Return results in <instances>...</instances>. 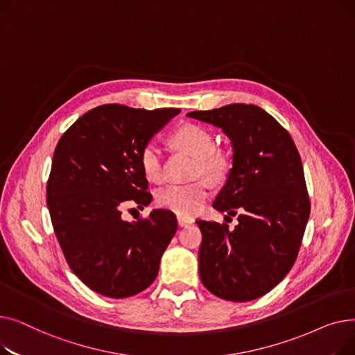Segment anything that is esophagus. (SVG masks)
Wrapping results in <instances>:
<instances>
[{
    "instance_id": "34e87169",
    "label": "esophagus",
    "mask_w": 355,
    "mask_h": 355,
    "mask_svg": "<svg viewBox=\"0 0 355 355\" xmlns=\"http://www.w3.org/2000/svg\"><path fill=\"white\" fill-rule=\"evenodd\" d=\"M177 221H178V226H181V227H185V226H189V225H191V223L194 221L191 217H185V216H178L177 217Z\"/></svg>"
}]
</instances>
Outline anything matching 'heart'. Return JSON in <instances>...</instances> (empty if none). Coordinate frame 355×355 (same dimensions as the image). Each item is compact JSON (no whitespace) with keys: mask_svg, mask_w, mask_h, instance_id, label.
Segmentation results:
<instances>
[{"mask_svg":"<svg viewBox=\"0 0 355 355\" xmlns=\"http://www.w3.org/2000/svg\"><path fill=\"white\" fill-rule=\"evenodd\" d=\"M174 144L198 161V173L209 177H220L227 168V158L214 148L213 135L198 125H184L173 135ZM139 162L145 178L159 182L162 173V151L155 142H148L141 151ZM209 197V185L204 181L193 184H171L158 191L157 202L162 209L178 216L196 214Z\"/></svg>","mask_w":355,"mask_h":355,"instance_id":"1","label":"heart"}]
</instances>
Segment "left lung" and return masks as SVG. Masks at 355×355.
Masks as SVG:
<instances>
[{"instance_id":"8db88e82","label":"left lung","mask_w":355,"mask_h":355,"mask_svg":"<svg viewBox=\"0 0 355 355\" xmlns=\"http://www.w3.org/2000/svg\"><path fill=\"white\" fill-rule=\"evenodd\" d=\"M187 116L220 128L230 139L232 168L213 207L240 213L233 230L197 220L200 279L221 300H257L288 275L300 252L311 210L300 153L288 130L256 105L232 103Z\"/></svg>"}]
</instances>
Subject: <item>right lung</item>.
I'll use <instances>...</instances> for the list:
<instances>
[{
    "instance_id": "add662e5",
    "label": "right lung",
    "mask_w": 355,
    "mask_h": 355,
    "mask_svg": "<svg viewBox=\"0 0 355 355\" xmlns=\"http://www.w3.org/2000/svg\"><path fill=\"white\" fill-rule=\"evenodd\" d=\"M180 109L102 105L74 122L54 149L47 182L53 229L73 273L107 297L132 296L151 285L177 232L173 211L125 221L122 209L153 201L142 173V148Z\"/></svg>"
}]
</instances>
